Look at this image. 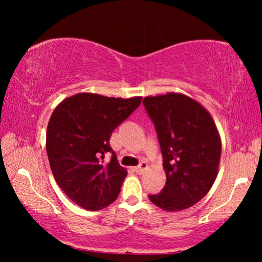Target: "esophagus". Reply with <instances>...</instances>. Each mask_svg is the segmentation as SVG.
Masks as SVG:
<instances>
[{"label":"esophagus","instance_id":"esophagus-1","mask_svg":"<svg viewBox=\"0 0 262 262\" xmlns=\"http://www.w3.org/2000/svg\"><path fill=\"white\" fill-rule=\"evenodd\" d=\"M146 168H148V163H146V162H141V164H139V166L135 167V171H136V173H138V174H142L143 171L146 169Z\"/></svg>","mask_w":262,"mask_h":262}]
</instances>
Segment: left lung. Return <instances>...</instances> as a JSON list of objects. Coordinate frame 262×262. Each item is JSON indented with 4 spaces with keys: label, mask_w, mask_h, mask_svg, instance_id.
<instances>
[{
    "label": "left lung",
    "mask_w": 262,
    "mask_h": 262,
    "mask_svg": "<svg viewBox=\"0 0 262 262\" xmlns=\"http://www.w3.org/2000/svg\"><path fill=\"white\" fill-rule=\"evenodd\" d=\"M155 124L166 186L150 202L168 212L188 209L212 187L221 162L222 141L209 111L181 93L143 99Z\"/></svg>",
    "instance_id": "left-lung-1"
}]
</instances>
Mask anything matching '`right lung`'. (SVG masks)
<instances>
[{
  "label": "right lung",
  "mask_w": 262,
  "mask_h": 262,
  "mask_svg": "<svg viewBox=\"0 0 262 262\" xmlns=\"http://www.w3.org/2000/svg\"><path fill=\"white\" fill-rule=\"evenodd\" d=\"M142 96L121 99L78 93L59 102L46 130V152L55 180L68 198L99 211L118 198L127 170L110 145L114 128L141 105ZM113 159L105 164L106 152Z\"/></svg>",
  "instance_id": "right-lung-1"
}]
</instances>
